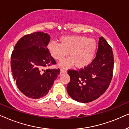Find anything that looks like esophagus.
<instances>
[{"mask_svg":"<svg viewBox=\"0 0 129 129\" xmlns=\"http://www.w3.org/2000/svg\"><path fill=\"white\" fill-rule=\"evenodd\" d=\"M66 70L63 69H60V74L63 73H66Z\"/></svg>","mask_w":129,"mask_h":129,"instance_id":"obj_1","label":"esophagus"}]
</instances>
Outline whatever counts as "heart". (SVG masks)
I'll return each instance as SVG.
<instances>
[{
    "instance_id": "b5f03b06",
    "label": "heart",
    "mask_w": 129,
    "mask_h": 129,
    "mask_svg": "<svg viewBox=\"0 0 129 129\" xmlns=\"http://www.w3.org/2000/svg\"><path fill=\"white\" fill-rule=\"evenodd\" d=\"M60 43L52 42L47 47L54 59L60 61L69 52L70 58L63 60L61 66L69 67L75 63L77 68H83L91 63L96 51L94 39L81 36H66L60 38Z\"/></svg>"
}]
</instances>
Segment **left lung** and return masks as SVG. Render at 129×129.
I'll list each match as a JSON object with an SVG mask.
<instances>
[{
    "mask_svg": "<svg viewBox=\"0 0 129 129\" xmlns=\"http://www.w3.org/2000/svg\"><path fill=\"white\" fill-rule=\"evenodd\" d=\"M113 68L112 48L103 37H100L96 56L91 63L79 70H68L70 77L67 86L68 94L82 103L97 99L110 85Z\"/></svg>",
    "mask_w": 129,
    "mask_h": 129,
    "instance_id": "1",
    "label": "left lung"
}]
</instances>
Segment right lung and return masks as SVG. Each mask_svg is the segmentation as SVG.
Masks as SVG:
<instances>
[{
	"mask_svg": "<svg viewBox=\"0 0 129 129\" xmlns=\"http://www.w3.org/2000/svg\"><path fill=\"white\" fill-rule=\"evenodd\" d=\"M50 37L40 31L23 36L14 47L11 70L16 84L28 98L37 99L48 93L60 74L59 69L44 68L56 64L47 47Z\"/></svg>",
	"mask_w": 129,
	"mask_h": 129,
	"instance_id": "obj_1",
	"label": "right lung"
}]
</instances>
